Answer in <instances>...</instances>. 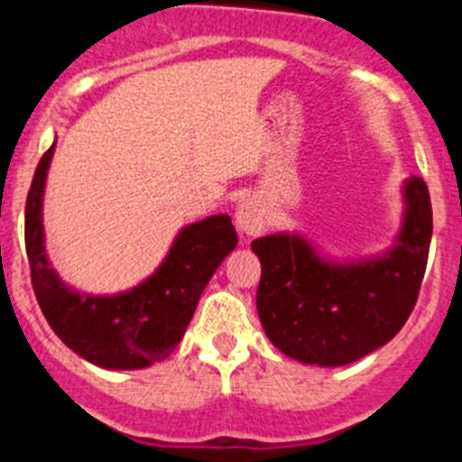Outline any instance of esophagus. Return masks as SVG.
Returning a JSON list of instances; mask_svg holds the SVG:
<instances>
[{
    "label": "esophagus",
    "instance_id": "34e87169",
    "mask_svg": "<svg viewBox=\"0 0 462 462\" xmlns=\"http://www.w3.org/2000/svg\"><path fill=\"white\" fill-rule=\"evenodd\" d=\"M264 223H267V216H264V209L257 202L248 200L236 209V227L244 235H260L264 230Z\"/></svg>",
    "mask_w": 462,
    "mask_h": 462
}]
</instances>
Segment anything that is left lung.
Returning <instances> with one entry per match:
<instances>
[{
    "label": "left lung",
    "mask_w": 462,
    "mask_h": 462,
    "mask_svg": "<svg viewBox=\"0 0 462 462\" xmlns=\"http://www.w3.org/2000/svg\"><path fill=\"white\" fill-rule=\"evenodd\" d=\"M405 202L398 246L377 260L329 264L294 235L253 241L262 264L257 315L282 355L303 364L345 365L402 329L417 303L433 235L421 177L407 180Z\"/></svg>",
    "instance_id": "8db88e82"
}]
</instances>
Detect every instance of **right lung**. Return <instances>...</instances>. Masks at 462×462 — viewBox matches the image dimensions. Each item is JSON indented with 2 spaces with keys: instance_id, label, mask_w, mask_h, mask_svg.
Here are the masks:
<instances>
[{
  "instance_id": "add662e5",
  "label": "right lung",
  "mask_w": 462,
  "mask_h": 462,
  "mask_svg": "<svg viewBox=\"0 0 462 462\" xmlns=\"http://www.w3.org/2000/svg\"><path fill=\"white\" fill-rule=\"evenodd\" d=\"M52 152L55 144L41 156L24 207V248L45 319L70 350L101 368L133 371L165 359L184 338L209 278L236 246L230 216L184 227L156 273L131 292L85 297L66 288L43 251L41 202Z\"/></svg>"
}]
</instances>
